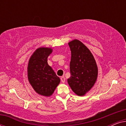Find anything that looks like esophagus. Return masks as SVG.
Returning a JSON list of instances; mask_svg holds the SVG:
<instances>
[{
  "mask_svg": "<svg viewBox=\"0 0 126 126\" xmlns=\"http://www.w3.org/2000/svg\"><path fill=\"white\" fill-rule=\"evenodd\" d=\"M65 80H66V79H65V77L64 76H62L61 77V81L63 82V83L65 82Z\"/></svg>",
  "mask_w": 126,
  "mask_h": 126,
  "instance_id": "obj_1",
  "label": "esophagus"
}]
</instances>
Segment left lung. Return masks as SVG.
<instances>
[{
    "instance_id": "obj_1",
    "label": "left lung",
    "mask_w": 126,
    "mask_h": 126,
    "mask_svg": "<svg viewBox=\"0 0 126 126\" xmlns=\"http://www.w3.org/2000/svg\"><path fill=\"white\" fill-rule=\"evenodd\" d=\"M68 45L71 50V60L68 83L75 94L84 96L97 80V63L89 49L80 41L73 39Z\"/></svg>"
}]
</instances>
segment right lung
<instances>
[{"instance_id": "1", "label": "right lung", "mask_w": 126, "mask_h": 126, "mask_svg": "<svg viewBox=\"0 0 126 126\" xmlns=\"http://www.w3.org/2000/svg\"><path fill=\"white\" fill-rule=\"evenodd\" d=\"M52 52L51 47L38 48L27 65L29 83L37 94L46 97L52 95L60 82V79L47 63V57Z\"/></svg>"}]
</instances>
